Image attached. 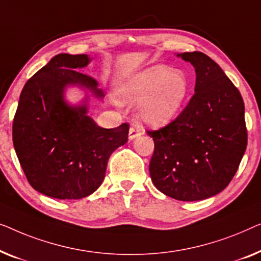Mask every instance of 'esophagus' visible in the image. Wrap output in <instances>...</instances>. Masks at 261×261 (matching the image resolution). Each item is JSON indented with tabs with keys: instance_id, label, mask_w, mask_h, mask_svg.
I'll return each mask as SVG.
<instances>
[{
	"instance_id": "34e87169",
	"label": "esophagus",
	"mask_w": 261,
	"mask_h": 261,
	"mask_svg": "<svg viewBox=\"0 0 261 261\" xmlns=\"http://www.w3.org/2000/svg\"><path fill=\"white\" fill-rule=\"evenodd\" d=\"M142 135V131L141 129H138V127L136 126H131L130 130H129V139L132 141V139H135L136 137H138V136Z\"/></svg>"
}]
</instances>
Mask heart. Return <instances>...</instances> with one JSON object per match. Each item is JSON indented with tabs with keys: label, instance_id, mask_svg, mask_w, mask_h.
Masks as SVG:
<instances>
[{
	"label": "heart",
	"instance_id": "1",
	"mask_svg": "<svg viewBox=\"0 0 261 261\" xmlns=\"http://www.w3.org/2000/svg\"><path fill=\"white\" fill-rule=\"evenodd\" d=\"M189 93V80L182 71L155 65L139 72L120 90L123 100L141 102L138 116L143 123L162 127L171 122Z\"/></svg>",
	"mask_w": 261,
	"mask_h": 261
}]
</instances>
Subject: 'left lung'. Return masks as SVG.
I'll use <instances>...</instances> for the list:
<instances>
[{
	"mask_svg": "<svg viewBox=\"0 0 261 261\" xmlns=\"http://www.w3.org/2000/svg\"><path fill=\"white\" fill-rule=\"evenodd\" d=\"M195 68V94L177 118L156 131L149 171L157 189L179 201L222 192L247 145L239 90L214 60L201 52L177 54Z\"/></svg>",
	"mask_w": 261,
	"mask_h": 261,
	"instance_id": "obj_1",
	"label": "left lung"
}]
</instances>
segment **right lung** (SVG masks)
I'll return each instance as SVG.
<instances>
[{
  "label": "right lung",
  "instance_id": "1",
  "mask_svg": "<svg viewBox=\"0 0 261 261\" xmlns=\"http://www.w3.org/2000/svg\"><path fill=\"white\" fill-rule=\"evenodd\" d=\"M86 54H58L25 83L13 122V143L29 185L43 195L78 200L102 183L111 153L125 144L129 124L98 126L87 116V97L69 105L67 86L104 98L98 83L76 71L90 64Z\"/></svg>",
  "mask_w": 261,
  "mask_h": 261
}]
</instances>
